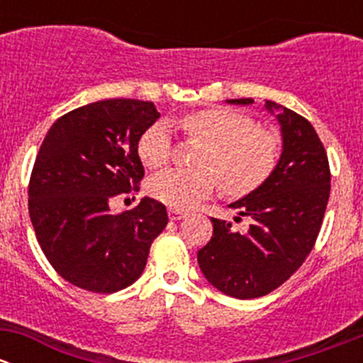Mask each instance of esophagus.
Wrapping results in <instances>:
<instances>
[{"mask_svg": "<svg viewBox=\"0 0 363 363\" xmlns=\"http://www.w3.org/2000/svg\"><path fill=\"white\" fill-rule=\"evenodd\" d=\"M168 216H170L172 221H179V219L186 218V216H188V212L179 211V208H170V211H168Z\"/></svg>", "mask_w": 363, "mask_h": 363, "instance_id": "obj_1", "label": "esophagus"}]
</instances>
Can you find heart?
Returning <instances> with one entry per match:
<instances>
[{
	"instance_id": "heart-1",
	"label": "heart",
	"mask_w": 363,
	"mask_h": 363,
	"mask_svg": "<svg viewBox=\"0 0 363 363\" xmlns=\"http://www.w3.org/2000/svg\"><path fill=\"white\" fill-rule=\"evenodd\" d=\"M186 135L203 142L191 170H164L149 181L147 191L158 202L186 211L207 199L219 184L226 195L255 191L274 172L279 142L270 131L256 128L250 116L212 107L174 121ZM172 135L167 123H155L138 140V156L149 168L168 163Z\"/></svg>"
}]
</instances>
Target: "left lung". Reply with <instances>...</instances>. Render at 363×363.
Returning a JSON list of instances; mask_svg holds the SVG:
<instances>
[{
    "label": "left lung",
    "instance_id": "left-lung-1",
    "mask_svg": "<svg viewBox=\"0 0 363 363\" xmlns=\"http://www.w3.org/2000/svg\"><path fill=\"white\" fill-rule=\"evenodd\" d=\"M226 104L255 101L239 98ZM265 111L279 124L281 156L259 188L228 205L251 225L239 232L230 221L212 218L214 232L199 251L205 279L240 300L270 294L290 279L316 242L330 195L327 152L313 124L276 101L265 100Z\"/></svg>",
    "mask_w": 363,
    "mask_h": 363
}]
</instances>
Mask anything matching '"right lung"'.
<instances>
[{
	"label": "right lung",
	"instance_id": "right-lung-1",
	"mask_svg": "<svg viewBox=\"0 0 363 363\" xmlns=\"http://www.w3.org/2000/svg\"><path fill=\"white\" fill-rule=\"evenodd\" d=\"M158 117L152 101L116 98L65 113L47 131L29 181V218L68 283L113 294L144 272L167 208L145 196L112 214L111 202L144 177L138 140Z\"/></svg>",
	"mask_w": 363,
	"mask_h": 363
}]
</instances>
